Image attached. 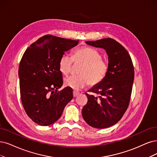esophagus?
Masks as SVG:
<instances>
[{
  "mask_svg": "<svg viewBox=\"0 0 157 157\" xmlns=\"http://www.w3.org/2000/svg\"><path fill=\"white\" fill-rule=\"evenodd\" d=\"M79 94V92H78L76 90H74L73 91V96H74V97H76Z\"/></svg>",
  "mask_w": 157,
  "mask_h": 157,
  "instance_id": "obj_1",
  "label": "esophagus"
}]
</instances>
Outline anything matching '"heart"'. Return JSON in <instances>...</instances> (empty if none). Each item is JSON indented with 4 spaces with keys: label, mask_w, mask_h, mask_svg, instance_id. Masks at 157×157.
Returning a JSON list of instances; mask_svg holds the SVG:
<instances>
[{
    "label": "heart",
    "mask_w": 157,
    "mask_h": 157,
    "mask_svg": "<svg viewBox=\"0 0 157 157\" xmlns=\"http://www.w3.org/2000/svg\"><path fill=\"white\" fill-rule=\"evenodd\" d=\"M72 61L82 63L79 75H72L64 81L67 87L79 90L90 84L95 85L101 82L108 71L107 63L102 59L101 54L97 50L90 47H83L75 50L72 58L67 54L63 55L59 61V69L64 75L71 71Z\"/></svg>",
    "instance_id": "heart-1"
}]
</instances>
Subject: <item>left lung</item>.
Listing matches in <instances>:
<instances>
[{"mask_svg":"<svg viewBox=\"0 0 157 157\" xmlns=\"http://www.w3.org/2000/svg\"><path fill=\"white\" fill-rule=\"evenodd\" d=\"M86 44L105 50L108 56V71L105 78L89 91L98 97L85 94L87 103L82 116L90 126L104 129L117 124L129 106L135 72L131 58L125 48L111 38Z\"/></svg>","mask_w":157,"mask_h":157,"instance_id":"8db88e82","label":"left lung"}]
</instances>
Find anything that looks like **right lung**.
I'll return each instance as SVG.
<instances>
[{
	"instance_id": "right-lung-1",
	"label": "right lung",
	"mask_w": 157,
	"mask_h": 157,
	"mask_svg": "<svg viewBox=\"0 0 157 157\" xmlns=\"http://www.w3.org/2000/svg\"><path fill=\"white\" fill-rule=\"evenodd\" d=\"M78 43L47 35L32 43L22 56L19 67L21 101L27 115L38 125L56 122L73 98L71 88L57 90L63 85L59 61Z\"/></svg>"
}]
</instances>
